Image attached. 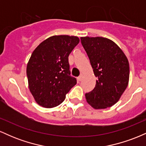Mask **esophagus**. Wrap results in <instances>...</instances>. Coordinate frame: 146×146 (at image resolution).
<instances>
[{
    "label": "esophagus",
    "mask_w": 146,
    "mask_h": 146,
    "mask_svg": "<svg viewBox=\"0 0 146 146\" xmlns=\"http://www.w3.org/2000/svg\"><path fill=\"white\" fill-rule=\"evenodd\" d=\"M82 78H83V75L81 74V75H80V76H79L78 78V81H81V80H82Z\"/></svg>",
    "instance_id": "obj_1"
}]
</instances>
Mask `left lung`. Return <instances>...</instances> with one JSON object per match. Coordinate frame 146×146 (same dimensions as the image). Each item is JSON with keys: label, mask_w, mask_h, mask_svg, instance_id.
<instances>
[{"label": "left lung", "mask_w": 146, "mask_h": 146, "mask_svg": "<svg viewBox=\"0 0 146 146\" xmlns=\"http://www.w3.org/2000/svg\"><path fill=\"white\" fill-rule=\"evenodd\" d=\"M98 80L92 91L85 94L95 109H104L116 104L128 85L130 68L127 57L113 40L103 37H81Z\"/></svg>", "instance_id": "8db88e82"}]
</instances>
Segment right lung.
Masks as SVG:
<instances>
[{
  "instance_id": "obj_1",
  "label": "right lung",
  "mask_w": 146,
  "mask_h": 146,
  "mask_svg": "<svg viewBox=\"0 0 146 146\" xmlns=\"http://www.w3.org/2000/svg\"><path fill=\"white\" fill-rule=\"evenodd\" d=\"M79 42L77 36H53L33 51L27 75L29 90L38 104L48 108L60 105L77 84L70 75L68 58Z\"/></svg>"
}]
</instances>
